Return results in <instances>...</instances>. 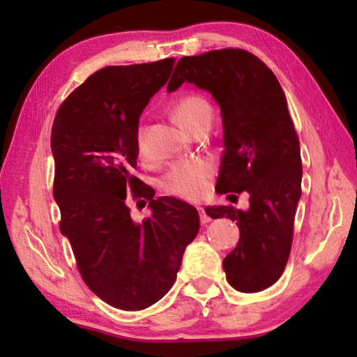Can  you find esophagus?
Returning a JSON list of instances; mask_svg holds the SVG:
<instances>
[{
  "label": "esophagus",
  "instance_id": "obj_1",
  "mask_svg": "<svg viewBox=\"0 0 357 357\" xmlns=\"http://www.w3.org/2000/svg\"><path fill=\"white\" fill-rule=\"evenodd\" d=\"M198 213H200L202 223H209L211 222V217L206 214V211H204V208H198Z\"/></svg>",
  "mask_w": 357,
  "mask_h": 357
}]
</instances>
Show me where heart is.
<instances>
[{
  "instance_id": "obj_1",
  "label": "heart",
  "mask_w": 357,
  "mask_h": 357,
  "mask_svg": "<svg viewBox=\"0 0 357 357\" xmlns=\"http://www.w3.org/2000/svg\"><path fill=\"white\" fill-rule=\"evenodd\" d=\"M173 113L178 123L185 130L193 132L197 128H200L203 123L211 121L213 108L202 96L189 94L181 98L174 104ZM144 134H146V130H144V126L140 124L137 129V149L142 157L146 154ZM213 173L214 168L208 160H179L168 170L164 181H162V185H164L165 192L172 193V195L185 198V200H198L208 190L209 179L213 176Z\"/></svg>"
}]
</instances>
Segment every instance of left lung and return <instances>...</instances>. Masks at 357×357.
Masks as SVG:
<instances>
[{"mask_svg": "<svg viewBox=\"0 0 357 357\" xmlns=\"http://www.w3.org/2000/svg\"><path fill=\"white\" fill-rule=\"evenodd\" d=\"M184 82L206 89L220 105L223 155L217 193L250 195L247 211L206 208L213 219L239 227V243L223 258L234 289L257 293L280 279L293 243L301 198L299 138L274 72L243 48H222L178 61L167 91Z\"/></svg>", "mask_w": 357, "mask_h": 357, "instance_id": "8db88e82", "label": "left lung"}]
</instances>
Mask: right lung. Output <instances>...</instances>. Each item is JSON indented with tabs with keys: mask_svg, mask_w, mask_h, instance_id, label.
<instances>
[{
	"mask_svg": "<svg viewBox=\"0 0 357 357\" xmlns=\"http://www.w3.org/2000/svg\"><path fill=\"white\" fill-rule=\"evenodd\" d=\"M173 64L174 58H165L107 66L69 94L53 121L59 229L83 282L121 310H143L164 298L200 229L195 208L178 198H154V190L132 174L138 118L170 78ZM129 191L153 213L142 224L130 217Z\"/></svg>",
	"mask_w": 357,
	"mask_h": 357,
	"instance_id": "add662e5",
	"label": "right lung"
}]
</instances>
